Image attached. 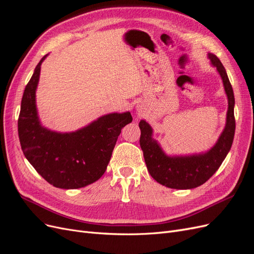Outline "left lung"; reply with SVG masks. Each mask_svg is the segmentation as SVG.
<instances>
[{"label": "left lung", "instance_id": "left-lung-1", "mask_svg": "<svg viewBox=\"0 0 254 254\" xmlns=\"http://www.w3.org/2000/svg\"><path fill=\"white\" fill-rule=\"evenodd\" d=\"M209 58L212 64L217 68L228 96L225 129L216 144L209 151L191 156H167L158 142L152 139V129L148 123L142 120L139 124L141 129L140 146L147 170L153 179L166 188L189 190L201 186L218 170L231 149L235 132L233 89L226 68L217 56L209 54Z\"/></svg>", "mask_w": 254, "mask_h": 254}]
</instances>
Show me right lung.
Returning <instances> with one entry per match:
<instances>
[{"label":"right lung","mask_w":254,"mask_h":254,"mask_svg":"<svg viewBox=\"0 0 254 254\" xmlns=\"http://www.w3.org/2000/svg\"><path fill=\"white\" fill-rule=\"evenodd\" d=\"M45 55L26 84L21 102L18 132L28 162L55 188L73 190L95 182L107 170L123 127L132 122L130 112L110 113L77 131L60 133L41 126L36 89Z\"/></svg>","instance_id":"obj_1"}]
</instances>
